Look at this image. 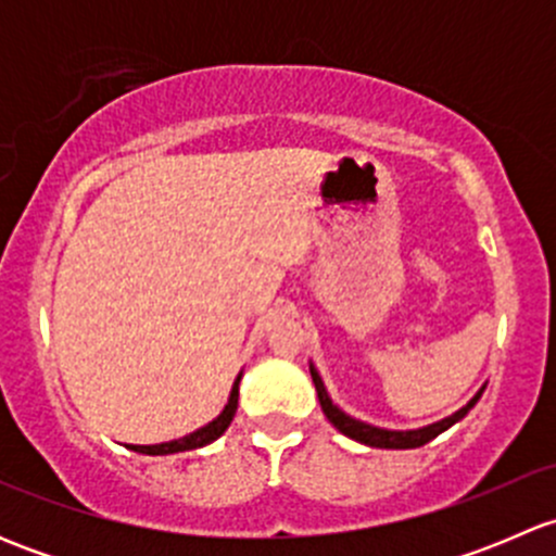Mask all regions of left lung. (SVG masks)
<instances>
[{"label":"left lung","instance_id":"left-lung-1","mask_svg":"<svg viewBox=\"0 0 556 556\" xmlns=\"http://www.w3.org/2000/svg\"><path fill=\"white\" fill-rule=\"evenodd\" d=\"M312 371V382H314V390H317V397H319V406H323V414L330 419V425H333L339 433L350 435V439L361 441V444L366 446H377V450H417V446H425L428 441H433L435 435H441L444 430H450L454 422H459V419L465 417V414L470 412V408L479 403L481 392H484V387H481L479 392H476L473 397H470L468 403H465L459 412H454L452 417L441 419V422H433L428 425V428H419V430H384V428H374V425L368 422H361V419L350 417V414L341 412L339 406H336L333 401H330L328 390H325L323 379H319L317 368L309 366Z\"/></svg>","mask_w":556,"mask_h":556}]
</instances>
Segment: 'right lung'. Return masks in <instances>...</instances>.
<instances>
[{
    "mask_svg": "<svg viewBox=\"0 0 556 556\" xmlns=\"http://www.w3.org/2000/svg\"><path fill=\"white\" fill-rule=\"evenodd\" d=\"M239 382H242V374H239L237 382H233V387H231V395H228L226 408H223V412L217 414V417L212 419L210 425H204V428L193 430V433L182 435V439H177V441H166V444H153V446L128 444V450H134V452H139V454H174V452L201 450V446L212 444V441L220 439V435L226 433L228 425H231V419H233V414H237V406H239Z\"/></svg>",
    "mask_w": 556,
    "mask_h": 556,
    "instance_id": "1",
    "label": "right lung"
}]
</instances>
